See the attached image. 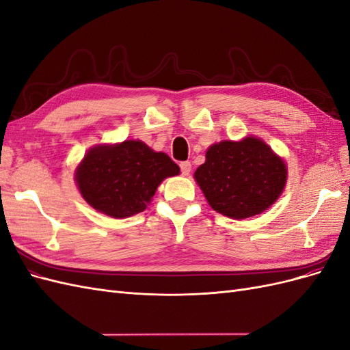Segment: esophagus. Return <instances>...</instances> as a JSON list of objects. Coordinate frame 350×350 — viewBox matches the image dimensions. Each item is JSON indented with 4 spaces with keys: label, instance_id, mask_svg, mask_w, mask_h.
Wrapping results in <instances>:
<instances>
[{
    "label": "esophagus",
    "instance_id": "1",
    "mask_svg": "<svg viewBox=\"0 0 350 350\" xmlns=\"http://www.w3.org/2000/svg\"><path fill=\"white\" fill-rule=\"evenodd\" d=\"M179 167H181L183 175H188L189 172H191V163H189L188 161H184V162L179 163Z\"/></svg>",
    "mask_w": 350,
    "mask_h": 350
}]
</instances>
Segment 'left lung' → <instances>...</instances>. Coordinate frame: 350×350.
Instances as JSON below:
<instances>
[{
  "mask_svg": "<svg viewBox=\"0 0 350 350\" xmlns=\"http://www.w3.org/2000/svg\"><path fill=\"white\" fill-rule=\"evenodd\" d=\"M286 174L284 162L266 143L247 137L211 146L194 178L213 210L232 219H247L278 200Z\"/></svg>",
  "mask_w": 350,
  "mask_h": 350,
  "instance_id": "1",
  "label": "left lung"
}]
</instances>
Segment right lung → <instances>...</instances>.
I'll list each match as a JSON object with an SVG mask.
<instances>
[{
	"label": "right lung",
	"mask_w": 350,
	"mask_h": 350,
	"mask_svg": "<svg viewBox=\"0 0 350 350\" xmlns=\"http://www.w3.org/2000/svg\"><path fill=\"white\" fill-rule=\"evenodd\" d=\"M76 172L83 198L102 213L122 219L143 211L159 184L178 175L179 166L142 142L126 140L94 147Z\"/></svg>",
	"instance_id": "right-lung-1"
}]
</instances>
